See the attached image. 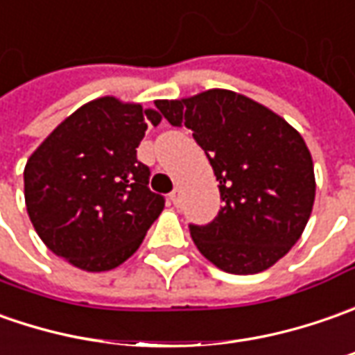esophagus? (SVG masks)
Here are the masks:
<instances>
[{
  "mask_svg": "<svg viewBox=\"0 0 355 355\" xmlns=\"http://www.w3.org/2000/svg\"><path fill=\"white\" fill-rule=\"evenodd\" d=\"M168 198H171V202H173V204H175V206H177L178 202H180V190H178V189L173 190V192H171V196H168Z\"/></svg>",
  "mask_w": 355,
  "mask_h": 355,
  "instance_id": "esophagus-1",
  "label": "esophagus"
}]
</instances>
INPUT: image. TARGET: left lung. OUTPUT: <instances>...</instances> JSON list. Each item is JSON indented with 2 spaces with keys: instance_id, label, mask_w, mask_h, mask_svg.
<instances>
[{
  "instance_id": "1",
  "label": "left lung",
  "mask_w": 355,
  "mask_h": 355,
  "mask_svg": "<svg viewBox=\"0 0 355 355\" xmlns=\"http://www.w3.org/2000/svg\"><path fill=\"white\" fill-rule=\"evenodd\" d=\"M155 105L171 125L192 129L220 182L218 216L190 226L198 251L234 275L275 265L299 241L314 204V165L302 135L269 107L222 88Z\"/></svg>"
}]
</instances>
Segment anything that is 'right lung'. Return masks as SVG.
I'll return each instance as SVG.
<instances>
[{
  "instance_id": "1",
  "label": "right lung",
  "mask_w": 355,
  "mask_h": 355,
  "mask_svg": "<svg viewBox=\"0 0 355 355\" xmlns=\"http://www.w3.org/2000/svg\"><path fill=\"white\" fill-rule=\"evenodd\" d=\"M161 116L104 96L58 123L25 165V206L55 255L82 271H110L139 250L165 208L149 190L137 147Z\"/></svg>"
}]
</instances>
